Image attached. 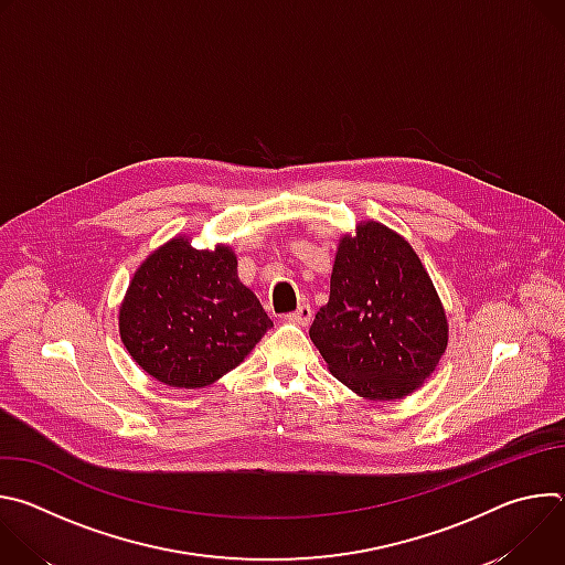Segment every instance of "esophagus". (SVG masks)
<instances>
[{
  "mask_svg": "<svg viewBox=\"0 0 565 565\" xmlns=\"http://www.w3.org/2000/svg\"><path fill=\"white\" fill-rule=\"evenodd\" d=\"M286 319L292 321V324H297V327H308L310 321H312V308H310L308 303H301V306H299L295 312H290Z\"/></svg>",
  "mask_w": 565,
  "mask_h": 565,
  "instance_id": "34e87169",
  "label": "esophagus"
}]
</instances>
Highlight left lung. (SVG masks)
I'll return each instance as SVG.
<instances>
[{"label":"left lung","instance_id":"1","mask_svg":"<svg viewBox=\"0 0 565 565\" xmlns=\"http://www.w3.org/2000/svg\"><path fill=\"white\" fill-rule=\"evenodd\" d=\"M329 371L364 399L418 391L447 351L449 324L409 241L377 221L342 234L331 297L310 327Z\"/></svg>","mask_w":565,"mask_h":565}]
</instances>
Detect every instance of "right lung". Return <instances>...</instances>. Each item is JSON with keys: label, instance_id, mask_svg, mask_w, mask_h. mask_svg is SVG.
Returning a JSON list of instances; mask_svg holds the SVG:
<instances>
[{"label": "right lung", "instance_id": "right-lung-1", "mask_svg": "<svg viewBox=\"0 0 565 565\" xmlns=\"http://www.w3.org/2000/svg\"><path fill=\"white\" fill-rule=\"evenodd\" d=\"M273 327L241 284L227 244L196 250L179 234L136 268L118 308L120 340L153 380L203 388L246 360Z\"/></svg>", "mask_w": 565, "mask_h": 565}]
</instances>
